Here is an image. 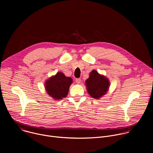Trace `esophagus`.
<instances>
[{"instance_id":"1","label":"esophagus","mask_w":153,"mask_h":153,"mask_svg":"<svg viewBox=\"0 0 153 153\" xmlns=\"http://www.w3.org/2000/svg\"><path fill=\"white\" fill-rule=\"evenodd\" d=\"M76 82L77 83H78V84L80 83V82H81V79H76Z\"/></svg>"}]
</instances>
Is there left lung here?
<instances>
[{"label": "left lung", "instance_id": "8db88e82", "mask_svg": "<svg viewBox=\"0 0 153 153\" xmlns=\"http://www.w3.org/2000/svg\"><path fill=\"white\" fill-rule=\"evenodd\" d=\"M85 85L89 95L94 99H99L108 91L110 83L106 76L100 74L96 70H93L88 79L86 80Z\"/></svg>", "mask_w": 153, "mask_h": 153}]
</instances>
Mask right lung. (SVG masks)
Returning <instances> with one entry per match:
<instances>
[{"label":"right lung","mask_w":153,"mask_h":153,"mask_svg":"<svg viewBox=\"0 0 153 153\" xmlns=\"http://www.w3.org/2000/svg\"><path fill=\"white\" fill-rule=\"evenodd\" d=\"M72 83L71 77H67L62 72H57L45 81V88L47 94L54 100H62L68 95Z\"/></svg>","instance_id":"add662e5"}]
</instances>
